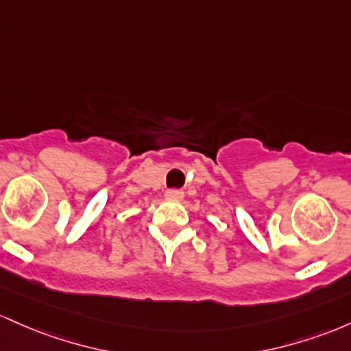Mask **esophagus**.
<instances>
[{"label": "esophagus", "instance_id": "obj_1", "mask_svg": "<svg viewBox=\"0 0 351 351\" xmlns=\"http://www.w3.org/2000/svg\"><path fill=\"white\" fill-rule=\"evenodd\" d=\"M165 197L171 200H180L184 197V192L179 191V189H169V191L165 192Z\"/></svg>", "mask_w": 351, "mask_h": 351}]
</instances>
